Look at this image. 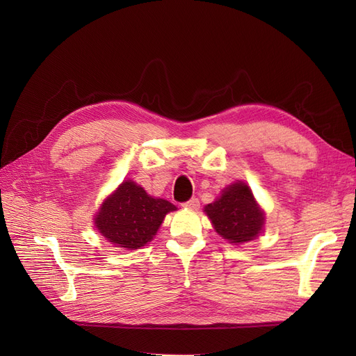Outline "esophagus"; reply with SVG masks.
Listing matches in <instances>:
<instances>
[{
    "mask_svg": "<svg viewBox=\"0 0 356 356\" xmlns=\"http://www.w3.org/2000/svg\"><path fill=\"white\" fill-rule=\"evenodd\" d=\"M181 207H184V208H189V209H197V208L200 207V202H199V199H197V197H192V199H189V200L183 202V203H181Z\"/></svg>",
    "mask_w": 356,
    "mask_h": 356,
    "instance_id": "obj_1",
    "label": "esophagus"
}]
</instances>
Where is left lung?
I'll return each instance as SVG.
<instances>
[{"instance_id": "left-lung-1", "label": "left lung", "mask_w": 356, "mask_h": 356, "mask_svg": "<svg viewBox=\"0 0 356 356\" xmlns=\"http://www.w3.org/2000/svg\"><path fill=\"white\" fill-rule=\"evenodd\" d=\"M204 212L211 218L219 235L232 244L254 239L263 228L264 216L245 183L236 181L222 196L209 203Z\"/></svg>"}]
</instances>
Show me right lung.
Segmentation results:
<instances>
[{"mask_svg": "<svg viewBox=\"0 0 356 356\" xmlns=\"http://www.w3.org/2000/svg\"><path fill=\"white\" fill-rule=\"evenodd\" d=\"M170 211H176L173 203L148 196L143 188L128 180L104 202L95 223L114 245L137 250L153 239Z\"/></svg>", "mask_w": 356, "mask_h": 356, "instance_id": "right-lung-1", "label": "right lung"}]
</instances>
